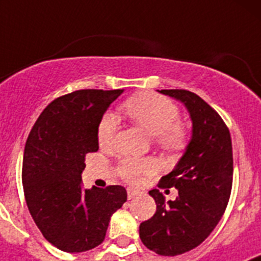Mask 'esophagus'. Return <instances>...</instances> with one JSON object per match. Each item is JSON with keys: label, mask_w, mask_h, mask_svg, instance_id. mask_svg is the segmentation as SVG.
Masks as SVG:
<instances>
[{"label": "esophagus", "mask_w": 261, "mask_h": 261, "mask_svg": "<svg viewBox=\"0 0 261 261\" xmlns=\"http://www.w3.org/2000/svg\"><path fill=\"white\" fill-rule=\"evenodd\" d=\"M126 192H128V199L129 200H132V199H135L136 196H138V191H136V190H130V188H129L128 191H126Z\"/></svg>", "instance_id": "1"}]
</instances>
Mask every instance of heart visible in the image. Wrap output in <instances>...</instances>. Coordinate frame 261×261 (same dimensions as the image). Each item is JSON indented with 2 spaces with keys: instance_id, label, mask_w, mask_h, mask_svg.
Masks as SVG:
<instances>
[{
  "instance_id": "heart-1",
  "label": "heart",
  "mask_w": 261,
  "mask_h": 261,
  "mask_svg": "<svg viewBox=\"0 0 261 261\" xmlns=\"http://www.w3.org/2000/svg\"><path fill=\"white\" fill-rule=\"evenodd\" d=\"M123 110L138 125L153 136L154 142L166 151L176 150L183 145L186 130L177 123L179 110L167 98L156 94H140L128 99ZM117 129V117L107 112L98 126V142L100 146H107L114 141ZM153 162L150 159L125 158L119 165V174L126 181L137 180L144 172L150 171Z\"/></svg>"
}]
</instances>
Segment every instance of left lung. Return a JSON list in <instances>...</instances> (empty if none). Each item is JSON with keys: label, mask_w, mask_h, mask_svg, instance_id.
Segmentation results:
<instances>
[{"label": "left lung", "mask_w": 261, "mask_h": 261, "mask_svg": "<svg viewBox=\"0 0 261 261\" xmlns=\"http://www.w3.org/2000/svg\"><path fill=\"white\" fill-rule=\"evenodd\" d=\"M159 93L186 106L192 136L174 170L158 184L175 187L176 200L166 201L159 190L149 191L156 212L140 225V238L158 255L176 256L201 244L225 213L232 186V146L223 120L199 95L177 89Z\"/></svg>", "instance_id": "obj_1"}]
</instances>
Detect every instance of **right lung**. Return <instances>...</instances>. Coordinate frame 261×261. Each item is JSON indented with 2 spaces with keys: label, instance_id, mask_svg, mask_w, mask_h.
<instances>
[{
  "label": "right lung",
  "instance_id": "right-lung-1",
  "mask_svg": "<svg viewBox=\"0 0 261 261\" xmlns=\"http://www.w3.org/2000/svg\"><path fill=\"white\" fill-rule=\"evenodd\" d=\"M124 90H78L55 99L27 138L22 183L27 206L49 243L85 252L105 241L111 216L126 201L121 186L82 190L87 153L98 151V126Z\"/></svg>",
  "mask_w": 261,
  "mask_h": 261
}]
</instances>
